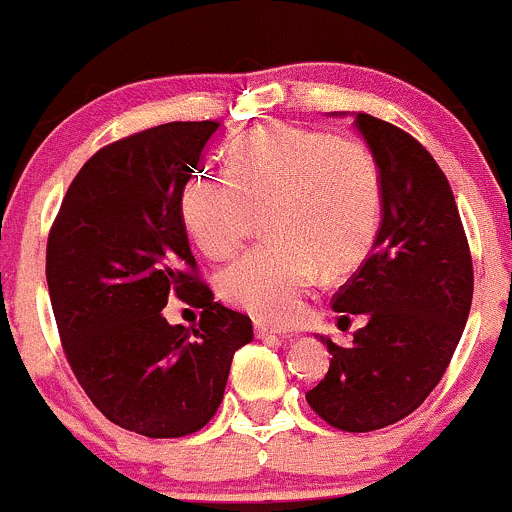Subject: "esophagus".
<instances>
[{"mask_svg": "<svg viewBox=\"0 0 512 512\" xmlns=\"http://www.w3.org/2000/svg\"><path fill=\"white\" fill-rule=\"evenodd\" d=\"M254 333H256L258 340H266V337H291V335L281 333V330L271 328V325H266V323H256L254 325Z\"/></svg>", "mask_w": 512, "mask_h": 512, "instance_id": "esophagus-1", "label": "esophagus"}]
</instances>
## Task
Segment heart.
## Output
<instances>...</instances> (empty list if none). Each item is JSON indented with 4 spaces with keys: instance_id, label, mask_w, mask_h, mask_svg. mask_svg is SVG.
Wrapping results in <instances>:
<instances>
[{
    "instance_id": "1",
    "label": "heart",
    "mask_w": 512,
    "mask_h": 512,
    "mask_svg": "<svg viewBox=\"0 0 512 512\" xmlns=\"http://www.w3.org/2000/svg\"><path fill=\"white\" fill-rule=\"evenodd\" d=\"M384 184L365 142L266 125L231 147L229 172L202 167L184 182L179 217L207 258L234 254L254 212L271 241L219 273V293L268 323H295L320 268L350 271L382 221Z\"/></svg>"
}]
</instances>
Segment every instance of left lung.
Segmentation results:
<instances>
[{"label":"left lung","mask_w":512,"mask_h":512,"mask_svg":"<svg viewBox=\"0 0 512 512\" xmlns=\"http://www.w3.org/2000/svg\"><path fill=\"white\" fill-rule=\"evenodd\" d=\"M352 115L382 172L384 204L372 256L337 291L333 310L367 315V325L350 347L318 335L333 360L305 399L335 429L374 431L412 414L441 382L471 310L473 266L434 157L392 123Z\"/></svg>","instance_id":"left-lung-1"}]
</instances>
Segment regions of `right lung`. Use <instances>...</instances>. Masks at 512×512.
<instances>
[{
    "mask_svg": "<svg viewBox=\"0 0 512 512\" xmlns=\"http://www.w3.org/2000/svg\"><path fill=\"white\" fill-rule=\"evenodd\" d=\"M221 123H165L98 150L63 197L46 246L51 308L71 370L113 424L150 439L202 429L231 360L254 340L249 315L214 303L194 276L182 187ZM203 308L170 326V294Z\"/></svg>",
    "mask_w": 512,
    "mask_h": 512,
    "instance_id": "obj_1",
    "label": "right lung"
}]
</instances>
